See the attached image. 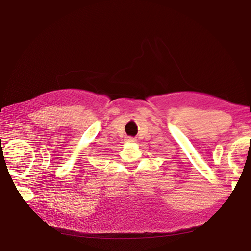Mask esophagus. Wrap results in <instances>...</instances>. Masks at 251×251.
<instances>
[{"instance_id":"esophagus-1","label":"esophagus","mask_w":251,"mask_h":251,"mask_svg":"<svg viewBox=\"0 0 251 251\" xmlns=\"http://www.w3.org/2000/svg\"><path fill=\"white\" fill-rule=\"evenodd\" d=\"M126 142H136V139L133 137H126Z\"/></svg>"}]
</instances>
